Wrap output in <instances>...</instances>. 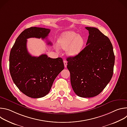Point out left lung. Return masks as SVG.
Masks as SVG:
<instances>
[{"label": "left lung", "mask_w": 127, "mask_h": 127, "mask_svg": "<svg viewBox=\"0 0 127 127\" xmlns=\"http://www.w3.org/2000/svg\"><path fill=\"white\" fill-rule=\"evenodd\" d=\"M50 31L39 27L25 30L17 38L10 52L9 71L12 80L21 92L32 98L48 95L54 80L64 68L61 58L53 59L46 54L32 56L28 51V39H47ZM47 42L48 45H52Z\"/></svg>", "instance_id": "1"}]
</instances>
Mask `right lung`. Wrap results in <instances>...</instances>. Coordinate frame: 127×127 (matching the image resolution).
Segmentation results:
<instances>
[{
    "instance_id": "right-lung-1",
    "label": "right lung",
    "mask_w": 127,
    "mask_h": 127,
    "mask_svg": "<svg viewBox=\"0 0 127 127\" xmlns=\"http://www.w3.org/2000/svg\"><path fill=\"white\" fill-rule=\"evenodd\" d=\"M86 47L77 55L67 58V67L74 93L81 97L99 95L113 74L115 57L108 38L95 28L86 27Z\"/></svg>"
}]
</instances>
